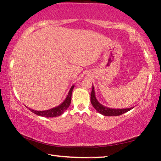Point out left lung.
<instances>
[{
  "label": "left lung",
  "instance_id": "8db88e82",
  "mask_svg": "<svg viewBox=\"0 0 161 161\" xmlns=\"http://www.w3.org/2000/svg\"><path fill=\"white\" fill-rule=\"evenodd\" d=\"M91 103L94 108L98 111V112L102 114L103 116H115L121 115V114L126 113L127 111L131 110L132 108H133V107L129 108H112L107 107H105V106L102 105V103H100L98 102L96 96H95L94 85H92V90L91 93Z\"/></svg>",
  "mask_w": 161,
  "mask_h": 161
}]
</instances>
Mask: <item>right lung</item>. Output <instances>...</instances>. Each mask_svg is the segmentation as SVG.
I'll list each match as a JSON object with an SVG mask.
<instances>
[{"label": "right lung", "mask_w": 161, "mask_h": 161, "mask_svg": "<svg viewBox=\"0 0 161 161\" xmlns=\"http://www.w3.org/2000/svg\"><path fill=\"white\" fill-rule=\"evenodd\" d=\"M75 85H72V87H71L69 92H68L67 97L65 98V99L64 100V102H62L61 104H59V106L56 107L52 108L50 109H47V110H45V111H37V110H33L32 108H30L28 107H26L28 108H29V110H31L32 113H34L35 114H37L38 116H43V117H47V118H49V117H57L62 115L65 111L67 109V108L69 107L70 103H71V99H72V90L74 89Z\"/></svg>", "instance_id": "obj_1"}]
</instances>
